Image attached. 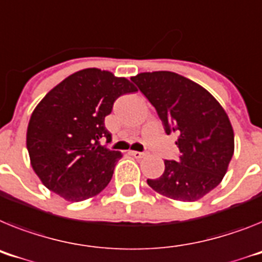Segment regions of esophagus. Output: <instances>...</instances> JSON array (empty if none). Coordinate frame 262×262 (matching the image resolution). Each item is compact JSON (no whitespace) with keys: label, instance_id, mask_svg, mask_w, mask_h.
Segmentation results:
<instances>
[{"label":"esophagus","instance_id":"34e87169","mask_svg":"<svg viewBox=\"0 0 262 262\" xmlns=\"http://www.w3.org/2000/svg\"><path fill=\"white\" fill-rule=\"evenodd\" d=\"M131 155H133L134 158H136V159H142V158H144V156H146V154L139 152V151H131Z\"/></svg>","mask_w":262,"mask_h":262}]
</instances>
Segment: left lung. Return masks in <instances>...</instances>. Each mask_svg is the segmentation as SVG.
<instances>
[{
    "label": "left lung",
    "mask_w": 262,
    "mask_h": 262,
    "mask_svg": "<svg viewBox=\"0 0 262 262\" xmlns=\"http://www.w3.org/2000/svg\"><path fill=\"white\" fill-rule=\"evenodd\" d=\"M131 80L155 107L165 134L179 135V159L164 160L163 175L147 183L173 200H199L220 184L233 156L227 113L204 87L176 73H142Z\"/></svg>",
    "instance_id": "1"
}]
</instances>
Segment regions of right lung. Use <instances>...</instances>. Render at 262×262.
Wrapping results in <instances>:
<instances>
[{
	"mask_svg": "<svg viewBox=\"0 0 262 262\" xmlns=\"http://www.w3.org/2000/svg\"><path fill=\"white\" fill-rule=\"evenodd\" d=\"M126 78L84 69L49 91L31 114L26 147L31 167L46 188L69 201L103 191L122 158L100 144L111 143L104 118L120 95L135 93Z\"/></svg>",
	"mask_w": 262,
	"mask_h": 262,
	"instance_id": "1",
	"label": "right lung"
}]
</instances>
